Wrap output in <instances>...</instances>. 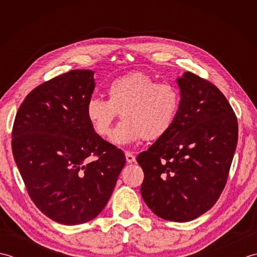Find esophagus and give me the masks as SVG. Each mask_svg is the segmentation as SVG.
Wrapping results in <instances>:
<instances>
[{
  "mask_svg": "<svg viewBox=\"0 0 257 257\" xmlns=\"http://www.w3.org/2000/svg\"><path fill=\"white\" fill-rule=\"evenodd\" d=\"M124 155H125V160H127V162H128V163L135 162V160H136V157L132 154V152L125 151V152H124Z\"/></svg>",
  "mask_w": 257,
  "mask_h": 257,
  "instance_id": "esophagus-1",
  "label": "esophagus"
}]
</instances>
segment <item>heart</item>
Instances as JSON below:
<instances>
[{
	"label": "heart",
	"instance_id": "1",
	"mask_svg": "<svg viewBox=\"0 0 257 257\" xmlns=\"http://www.w3.org/2000/svg\"><path fill=\"white\" fill-rule=\"evenodd\" d=\"M107 100L90 97L86 116L94 132L102 138L111 133V125L120 114V122L111 136L117 145L130 144L141 138L157 140L171 128L181 103L176 86L157 83L150 75L136 72L113 79L107 87Z\"/></svg>",
	"mask_w": 257,
	"mask_h": 257
}]
</instances>
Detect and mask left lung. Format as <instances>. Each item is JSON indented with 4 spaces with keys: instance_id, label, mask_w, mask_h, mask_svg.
Listing matches in <instances>:
<instances>
[{
    "instance_id": "left-lung-1",
    "label": "left lung",
    "mask_w": 257,
    "mask_h": 257,
    "mask_svg": "<svg viewBox=\"0 0 257 257\" xmlns=\"http://www.w3.org/2000/svg\"><path fill=\"white\" fill-rule=\"evenodd\" d=\"M181 103L171 128L137 162L145 173L141 195L161 219L188 222L215 204L237 145L238 125L215 85L187 72L178 78Z\"/></svg>"
}]
</instances>
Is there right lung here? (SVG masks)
I'll return each mask as SVG.
<instances>
[{"instance_id":"1","label":"right lung","mask_w":257,"mask_h":257,"mask_svg":"<svg viewBox=\"0 0 257 257\" xmlns=\"http://www.w3.org/2000/svg\"><path fill=\"white\" fill-rule=\"evenodd\" d=\"M94 88L92 70L59 75L26 96L13 123L12 151L27 193L42 213L66 225L99 214L125 163L123 151L87 119Z\"/></svg>"}]
</instances>
